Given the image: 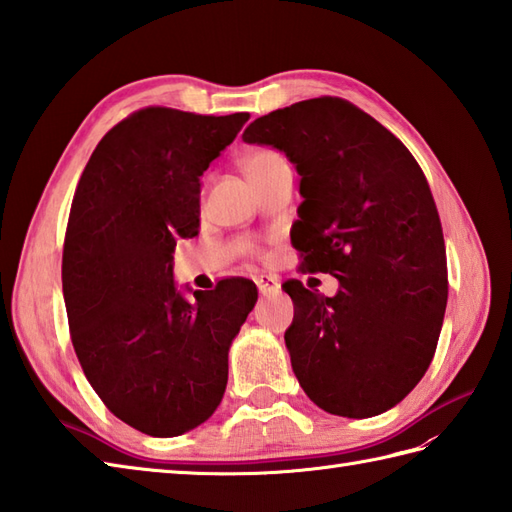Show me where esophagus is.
<instances>
[{
  "label": "esophagus",
  "instance_id": "obj_1",
  "mask_svg": "<svg viewBox=\"0 0 512 512\" xmlns=\"http://www.w3.org/2000/svg\"><path fill=\"white\" fill-rule=\"evenodd\" d=\"M256 287H258V291L263 293V295H269V293H278L280 282H278L276 276L260 274V276H256Z\"/></svg>",
  "mask_w": 512,
  "mask_h": 512
}]
</instances>
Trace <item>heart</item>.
I'll return each instance as SVG.
<instances>
[{
    "label": "heart",
    "instance_id": "obj_1",
    "mask_svg": "<svg viewBox=\"0 0 512 512\" xmlns=\"http://www.w3.org/2000/svg\"><path fill=\"white\" fill-rule=\"evenodd\" d=\"M280 166H287V157L276 149H256L249 153L243 162V170H245L247 179L269 173V170L280 168Z\"/></svg>",
    "mask_w": 512,
    "mask_h": 512
}]
</instances>
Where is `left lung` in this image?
Segmentation results:
<instances>
[{
    "label": "left lung",
    "instance_id": "left-lung-1",
    "mask_svg": "<svg viewBox=\"0 0 512 512\" xmlns=\"http://www.w3.org/2000/svg\"><path fill=\"white\" fill-rule=\"evenodd\" d=\"M249 144L285 151L300 173L291 243L304 271L339 280L335 298L287 280L285 342L306 396L368 418L423 379L447 309V254L425 173L394 133L352 102L320 96L256 118Z\"/></svg>",
    "mask_w": 512,
    "mask_h": 512
}]
</instances>
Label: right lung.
I'll use <instances>...</instances> for the list:
<instances>
[{
    "label": "right lung",
    "mask_w": 512,
    "mask_h": 512,
    "mask_svg": "<svg viewBox=\"0 0 512 512\" xmlns=\"http://www.w3.org/2000/svg\"><path fill=\"white\" fill-rule=\"evenodd\" d=\"M249 113L144 107L109 129L74 192L63 298L87 381L142 434L201 425L227 385V350L258 291L223 278L188 302L173 285L177 238L199 234V177Z\"/></svg>",
    "instance_id": "add662e5"
}]
</instances>
